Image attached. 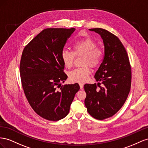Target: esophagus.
<instances>
[{"label": "esophagus", "mask_w": 148, "mask_h": 148, "mask_svg": "<svg viewBox=\"0 0 148 148\" xmlns=\"http://www.w3.org/2000/svg\"><path fill=\"white\" fill-rule=\"evenodd\" d=\"M79 86H80V88H81V89H82V88H83V87H84V84L80 83L79 84Z\"/></svg>", "instance_id": "obj_1"}]
</instances>
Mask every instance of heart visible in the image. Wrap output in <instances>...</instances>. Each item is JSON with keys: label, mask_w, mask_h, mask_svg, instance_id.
Listing matches in <instances>:
<instances>
[{"label": "heart", "mask_w": 148, "mask_h": 148, "mask_svg": "<svg viewBox=\"0 0 148 148\" xmlns=\"http://www.w3.org/2000/svg\"><path fill=\"white\" fill-rule=\"evenodd\" d=\"M96 46L97 43L94 40L90 38H84L74 43L73 51L67 49L62 51V61L67 68H70L73 66L75 56H84L82 65L84 66L75 69L69 74L71 81L77 82L86 81L90 73V69L88 65L94 67L100 64L102 60L103 51L100 48Z\"/></svg>", "instance_id": "heart-1"}]
</instances>
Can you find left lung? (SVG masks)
Here are the masks:
<instances>
[{"instance_id":"8db88e82","label":"left lung","mask_w":148,"mask_h":148,"mask_svg":"<svg viewBox=\"0 0 148 148\" xmlns=\"http://www.w3.org/2000/svg\"><path fill=\"white\" fill-rule=\"evenodd\" d=\"M89 30L100 35L105 50L103 61L94 75L97 86H84L87 95L84 103L92 117L102 120L115 115L125 103L131 88L132 71L128 54L119 38L102 28Z\"/></svg>"}]
</instances>
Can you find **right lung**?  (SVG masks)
<instances>
[{
	"label": "right lung",
	"instance_id": "obj_1",
	"mask_svg": "<svg viewBox=\"0 0 148 148\" xmlns=\"http://www.w3.org/2000/svg\"><path fill=\"white\" fill-rule=\"evenodd\" d=\"M75 29L46 28L25 46L20 74L25 95L38 115L49 121L64 119L69 112L77 83L66 84L61 53Z\"/></svg>",
	"mask_w": 148,
	"mask_h": 148
}]
</instances>
